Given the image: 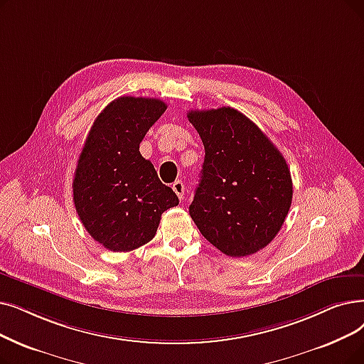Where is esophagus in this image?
Here are the masks:
<instances>
[{"label":"esophagus","mask_w":364,"mask_h":364,"mask_svg":"<svg viewBox=\"0 0 364 364\" xmlns=\"http://www.w3.org/2000/svg\"><path fill=\"white\" fill-rule=\"evenodd\" d=\"M172 191L176 192V195L180 198V199H183L184 198V192H186V187H184V183L183 181H173V184H172Z\"/></svg>","instance_id":"1"}]
</instances>
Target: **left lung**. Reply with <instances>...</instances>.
I'll return each mask as SVG.
<instances>
[{
  "instance_id": "left-lung-1",
  "label": "left lung",
  "mask_w": 364,
  "mask_h": 364,
  "mask_svg": "<svg viewBox=\"0 0 364 364\" xmlns=\"http://www.w3.org/2000/svg\"><path fill=\"white\" fill-rule=\"evenodd\" d=\"M187 117L205 149L202 177L188 213L203 238L226 256L255 255L275 238L289 214V165L238 109H196Z\"/></svg>"
}]
</instances>
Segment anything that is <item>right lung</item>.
Masks as SVG:
<instances>
[{
    "label": "right lung",
    "mask_w": 364,
    "mask_h": 364,
    "mask_svg": "<svg viewBox=\"0 0 364 364\" xmlns=\"http://www.w3.org/2000/svg\"><path fill=\"white\" fill-rule=\"evenodd\" d=\"M166 109L156 98L120 97L95 119L78 157L73 199L78 218L107 250L132 251L156 235L161 215L178 205L139 143Z\"/></svg>",
    "instance_id": "1"
}]
</instances>
